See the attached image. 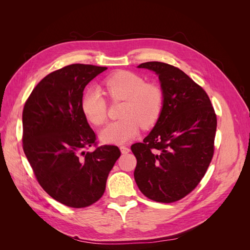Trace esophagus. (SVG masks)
<instances>
[{"instance_id": "1", "label": "esophagus", "mask_w": 250, "mask_h": 250, "mask_svg": "<svg viewBox=\"0 0 250 250\" xmlns=\"http://www.w3.org/2000/svg\"><path fill=\"white\" fill-rule=\"evenodd\" d=\"M120 149H121V152H122L123 154H126V153H128L130 151L129 147H127V146H121Z\"/></svg>"}]
</instances>
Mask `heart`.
Wrapping results in <instances>:
<instances>
[{"instance_id":"1","label":"heart","mask_w":250,"mask_h":250,"mask_svg":"<svg viewBox=\"0 0 250 250\" xmlns=\"http://www.w3.org/2000/svg\"><path fill=\"white\" fill-rule=\"evenodd\" d=\"M106 94L111 101H123L120 119L109 123L101 132V138L109 143H125L138 134L140 125L144 129L152 127L160 119L164 96L160 86L146 83L139 75L119 71L104 80ZM81 108L87 120L95 126L103 125L107 120V105L104 97L96 88L83 95Z\"/></svg>"}]
</instances>
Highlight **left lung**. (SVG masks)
I'll return each mask as SVG.
<instances>
[{"instance_id":"1","label":"left lung","mask_w":250,"mask_h":250,"mask_svg":"<svg viewBox=\"0 0 250 250\" xmlns=\"http://www.w3.org/2000/svg\"><path fill=\"white\" fill-rule=\"evenodd\" d=\"M138 67L158 75L164 105L152 131L131 146L137 157L134 179L147 198L175 202L207 173L214 155L217 116L206 90L178 67L158 62Z\"/></svg>"}]
</instances>
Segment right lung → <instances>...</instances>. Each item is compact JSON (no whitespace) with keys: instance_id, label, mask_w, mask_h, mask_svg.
I'll return each instance as SVG.
<instances>
[{"instance_id":"1","label":"right lung","mask_w":250,"mask_h":250,"mask_svg":"<svg viewBox=\"0 0 250 250\" xmlns=\"http://www.w3.org/2000/svg\"><path fill=\"white\" fill-rule=\"evenodd\" d=\"M106 69L75 63L52 72L22 110V149L34 175L52 198L70 208H86L102 197L121 155L117 146H97L81 108L84 87ZM93 146V153L85 151Z\"/></svg>"}]
</instances>
